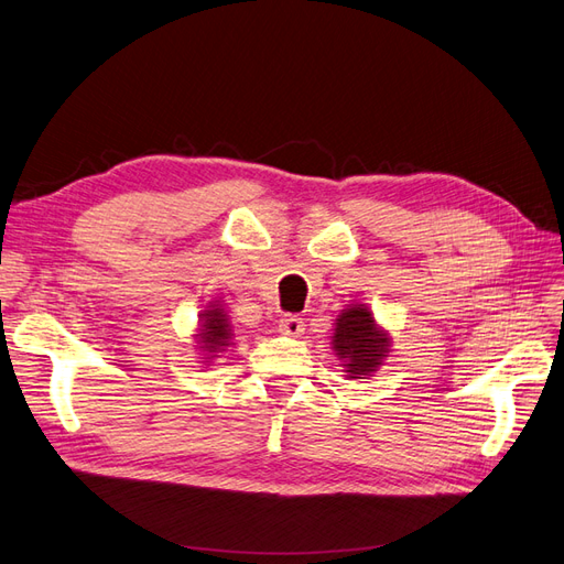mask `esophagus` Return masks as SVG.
Instances as JSON below:
<instances>
[{
	"instance_id": "1",
	"label": "esophagus",
	"mask_w": 564,
	"mask_h": 564,
	"mask_svg": "<svg viewBox=\"0 0 564 564\" xmlns=\"http://www.w3.org/2000/svg\"><path fill=\"white\" fill-rule=\"evenodd\" d=\"M279 333L285 337H302L304 321L297 316H285L279 321Z\"/></svg>"
}]
</instances>
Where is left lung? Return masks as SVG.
<instances>
[{
	"label": "left lung",
	"mask_w": 564,
	"mask_h": 564,
	"mask_svg": "<svg viewBox=\"0 0 564 564\" xmlns=\"http://www.w3.org/2000/svg\"><path fill=\"white\" fill-rule=\"evenodd\" d=\"M391 347L389 333L381 330L366 304H351L335 321L333 349L349 379H366L384 362Z\"/></svg>",
	"instance_id": "1"
}]
</instances>
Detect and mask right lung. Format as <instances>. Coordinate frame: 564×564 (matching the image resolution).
Listing matches in <instances>:
<instances>
[{
  "label": "right lung",
  "instance_id": "right-lung-1",
  "mask_svg": "<svg viewBox=\"0 0 564 564\" xmlns=\"http://www.w3.org/2000/svg\"><path fill=\"white\" fill-rule=\"evenodd\" d=\"M198 351H204L206 358L225 351L231 344V325L223 304H208L202 314H198V335H196ZM208 362V360H206Z\"/></svg>",
  "mask_w": 564,
  "mask_h": 564
}]
</instances>
